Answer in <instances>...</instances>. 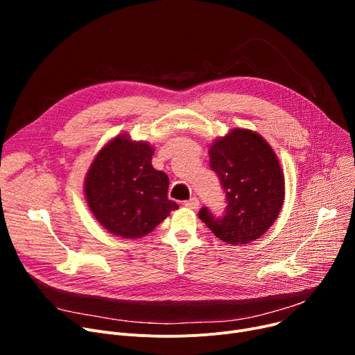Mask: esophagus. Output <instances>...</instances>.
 Instances as JSON below:
<instances>
[{
    "label": "esophagus",
    "mask_w": 355,
    "mask_h": 355,
    "mask_svg": "<svg viewBox=\"0 0 355 355\" xmlns=\"http://www.w3.org/2000/svg\"><path fill=\"white\" fill-rule=\"evenodd\" d=\"M184 206H185V207H189V209H191V210H197V209H198V206H200V201H198V198H197V197H193V198H190L189 201H185V202H184Z\"/></svg>",
    "instance_id": "1"
}]
</instances>
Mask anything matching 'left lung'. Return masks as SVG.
I'll return each mask as SVG.
<instances>
[{"label":"left lung","instance_id":"1","mask_svg":"<svg viewBox=\"0 0 355 355\" xmlns=\"http://www.w3.org/2000/svg\"><path fill=\"white\" fill-rule=\"evenodd\" d=\"M209 154L227 206L223 217H214L207 207L200 210L198 217L226 243H250L282 210L285 177L281 164L263 137L250 129H232L211 144Z\"/></svg>","mask_w":355,"mask_h":355}]
</instances>
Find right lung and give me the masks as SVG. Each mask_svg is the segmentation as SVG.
I'll list each match as a JSON object with an SVG mask.
<instances>
[{
	"label": "right lung",
	"instance_id": "obj_1",
	"mask_svg": "<svg viewBox=\"0 0 355 355\" xmlns=\"http://www.w3.org/2000/svg\"><path fill=\"white\" fill-rule=\"evenodd\" d=\"M154 146L128 135L110 139L93 159L85 178V197L93 216L112 234L141 239L173 210L170 180L153 166Z\"/></svg>",
	"mask_w": 355,
	"mask_h": 355
}]
</instances>
